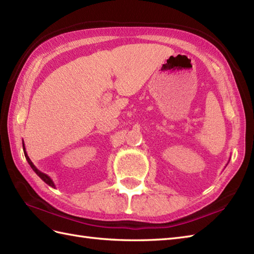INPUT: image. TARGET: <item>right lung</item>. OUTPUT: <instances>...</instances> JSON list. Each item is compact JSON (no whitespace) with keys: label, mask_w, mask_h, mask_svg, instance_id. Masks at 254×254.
<instances>
[{"label":"right lung","mask_w":254,"mask_h":254,"mask_svg":"<svg viewBox=\"0 0 254 254\" xmlns=\"http://www.w3.org/2000/svg\"><path fill=\"white\" fill-rule=\"evenodd\" d=\"M23 149H24V154H25V157H26V159H27V161H28V164L30 165V167L32 168V170H34L36 174L39 176L42 180H44L48 186H50V187H52V188H56V186H55V182L52 181V179L51 178L48 176V175H46V174H44V172H41L39 169H37V167L32 164V161L30 160V158L28 157V155H27V152H26V148H25V144H24V141H23Z\"/></svg>","instance_id":"add662e5"}]
</instances>
